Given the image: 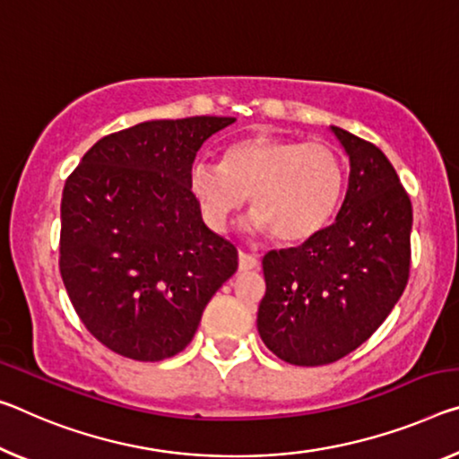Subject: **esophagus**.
<instances>
[{"label":"esophagus","instance_id":"obj_1","mask_svg":"<svg viewBox=\"0 0 459 459\" xmlns=\"http://www.w3.org/2000/svg\"><path fill=\"white\" fill-rule=\"evenodd\" d=\"M251 269H259V259L249 253H238V272H251Z\"/></svg>","mask_w":459,"mask_h":459}]
</instances>
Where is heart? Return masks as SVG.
Returning <instances> with one entry per match:
<instances>
[{
	"label": "heart",
	"instance_id": "obj_1",
	"mask_svg": "<svg viewBox=\"0 0 459 459\" xmlns=\"http://www.w3.org/2000/svg\"><path fill=\"white\" fill-rule=\"evenodd\" d=\"M345 187V163L326 143L257 134L224 149L221 163L194 161L187 190L216 232L251 198L253 229L281 243L318 235L337 210Z\"/></svg>",
	"mask_w": 459,
	"mask_h": 459
}]
</instances>
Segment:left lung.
I'll return each instance as SVG.
<instances>
[{
	"instance_id": "1",
	"label": "left lung",
	"mask_w": 459,
	"mask_h": 459,
	"mask_svg": "<svg viewBox=\"0 0 459 459\" xmlns=\"http://www.w3.org/2000/svg\"><path fill=\"white\" fill-rule=\"evenodd\" d=\"M331 130L349 155L337 218L300 247L264 257L257 331L269 351L292 366H326L366 343L409 281V194L376 144Z\"/></svg>"
}]
</instances>
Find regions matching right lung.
<instances>
[{
  "mask_svg": "<svg viewBox=\"0 0 459 459\" xmlns=\"http://www.w3.org/2000/svg\"><path fill=\"white\" fill-rule=\"evenodd\" d=\"M227 116L151 120L108 134L65 181L61 278L85 329L114 353L161 361L190 345L238 267L202 221L187 169Z\"/></svg>",
  "mask_w": 459,
  "mask_h": 459,
  "instance_id": "right-lung-1",
  "label": "right lung"
}]
</instances>
